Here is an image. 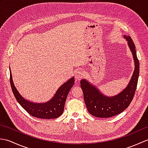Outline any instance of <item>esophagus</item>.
<instances>
[{"mask_svg":"<svg viewBox=\"0 0 148 148\" xmlns=\"http://www.w3.org/2000/svg\"><path fill=\"white\" fill-rule=\"evenodd\" d=\"M83 76L84 73L82 71L77 70L75 72V77H76V79H77V80L81 79L83 77Z\"/></svg>","mask_w":148,"mask_h":148,"instance_id":"obj_1","label":"esophagus"}]
</instances>
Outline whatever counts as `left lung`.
<instances>
[{
    "mask_svg": "<svg viewBox=\"0 0 148 148\" xmlns=\"http://www.w3.org/2000/svg\"><path fill=\"white\" fill-rule=\"evenodd\" d=\"M124 37L128 40L135 62L133 76L126 88L115 97H108L101 94L95 86L86 80L83 79L80 82L88 111L95 117L110 118L119 114L129 106L134 99L139 75V62L132 39L130 36Z\"/></svg>",
    "mask_w": 148,
    "mask_h": 148,
    "instance_id": "8db88e82",
    "label": "left lung"
}]
</instances>
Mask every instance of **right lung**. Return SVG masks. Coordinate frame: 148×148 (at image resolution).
Instances as JSON below:
<instances>
[{
    "label": "right lung",
    "instance_id": "add662e5",
    "mask_svg": "<svg viewBox=\"0 0 148 148\" xmlns=\"http://www.w3.org/2000/svg\"><path fill=\"white\" fill-rule=\"evenodd\" d=\"M10 83L12 93L18 102L29 114L34 117L41 119H53L60 116L64 112L65 103L69 91L74 83L72 77L63 84L57 90L53 98L44 103H36L29 102L21 96L16 88L12 79L10 71Z\"/></svg>",
    "mask_w": 148,
    "mask_h": 148
}]
</instances>
